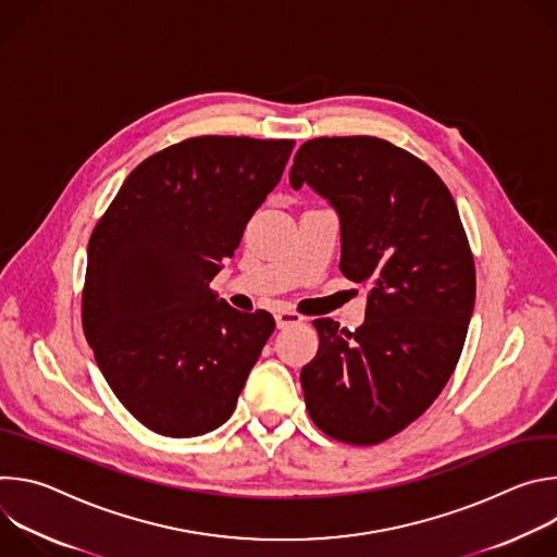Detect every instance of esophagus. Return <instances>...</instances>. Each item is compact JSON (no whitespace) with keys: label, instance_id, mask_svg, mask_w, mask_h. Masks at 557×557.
Masks as SVG:
<instances>
[{"label":"esophagus","instance_id":"esophagus-1","mask_svg":"<svg viewBox=\"0 0 557 557\" xmlns=\"http://www.w3.org/2000/svg\"><path fill=\"white\" fill-rule=\"evenodd\" d=\"M275 322H277V329H288V326L301 324L304 317H301L299 312H295V310L284 308V310H277V312H275Z\"/></svg>","mask_w":557,"mask_h":557}]
</instances>
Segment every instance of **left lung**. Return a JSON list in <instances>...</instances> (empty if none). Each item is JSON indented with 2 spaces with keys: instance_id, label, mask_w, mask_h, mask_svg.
<instances>
[{
  "instance_id": "8db88e82",
  "label": "left lung",
  "mask_w": 557,
  "mask_h": 557,
  "mask_svg": "<svg viewBox=\"0 0 557 557\" xmlns=\"http://www.w3.org/2000/svg\"><path fill=\"white\" fill-rule=\"evenodd\" d=\"M304 183L339 213L342 273L370 288L355 333L312 322L320 348L299 376L306 410L335 441L376 445L449 381L475 299L473 256L438 174L383 138L306 140L290 168V185Z\"/></svg>"
}]
</instances>
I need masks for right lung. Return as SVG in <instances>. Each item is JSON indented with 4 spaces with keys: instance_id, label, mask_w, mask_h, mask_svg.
<instances>
[{
    "instance_id": "add662e5",
    "label": "right lung",
    "mask_w": 557,
    "mask_h": 557,
    "mask_svg": "<svg viewBox=\"0 0 557 557\" xmlns=\"http://www.w3.org/2000/svg\"><path fill=\"white\" fill-rule=\"evenodd\" d=\"M295 140L194 136L125 178L88 243L82 322L95 359L147 430L189 438L220 428L275 331L209 282L280 183Z\"/></svg>"
}]
</instances>
